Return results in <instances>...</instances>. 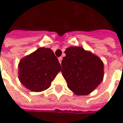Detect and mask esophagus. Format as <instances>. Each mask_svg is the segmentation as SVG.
Masks as SVG:
<instances>
[{
	"instance_id": "34e87169",
	"label": "esophagus",
	"mask_w": 123,
	"mask_h": 123,
	"mask_svg": "<svg viewBox=\"0 0 123 123\" xmlns=\"http://www.w3.org/2000/svg\"><path fill=\"white\" fill-rule=\"evenodd\" d=\"M58 60H59V62H60V63H62V57H60L58 58Z\"/></svg>"
}]
</instances>
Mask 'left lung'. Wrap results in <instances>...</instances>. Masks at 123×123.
<instances>
[{
    "mask_svg": "<svg viewBox=\"0 0 123 123\" xmlns=\"http://www.w3.org/2000/svg\"><path fill=\"white\" fill-rule=\"evenodd\" d=\"M64 53L66 56L62 61V72L68 87L75 95H89L103 80V62L81 47H70Z\"/></svg>",
    "mask_w": 123,
    "mask_h": 123,
    "instance_id": "8db88e82",
    "label": "left lung"
}]
</instances>
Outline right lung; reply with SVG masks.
Returning a JSON list of instances; mask_svg holds the SVG:
<instances>
[{
    "instance_id": "obj_1",
    "label": "right lung",
    "mask_w": 123,
    "mask_h": 123,
    "mask_svg": "<svg viewBox=\"0 0 123 123\" xmlns=\"http://www.w3.org/2000/svg\"><path fill=\"white\" fill-rule=\"evenodd\" d=\"M18 78L26 89L33 92L47 89L61 66L51 49L42 47L22 58L18 64Z\"/></svg>"
}]
</instances>
